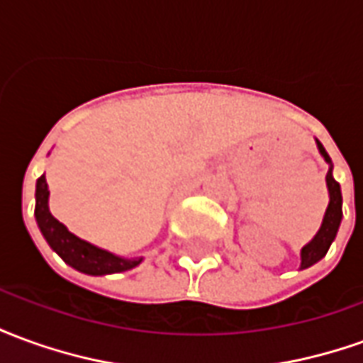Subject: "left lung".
<instances>
[{
  "label": "left lung",
  "instance_id": "8db88e82",
  "mask_svg": "<svg viewBox=\"0 0 363 363\" xmlns=\"http://www.w3.org/2000/svg\"><path fill=\"white\" fill-rule=\"evenodd\" d=\"M317 147H319V153L325 157V161L328 163V173H327V189H328V206L327 212H325V218H323V223H320L317 235L313 237L309 243L305 245L301 249V264L299 268L313 267L315 262H319L327 251L330 249V245L335 241L336 233H338V228H340V221H342V192H340V184L335 181L333 177V161L328 157V153L323 147V143L317 140Z\"/></svg>",
  "mask_w": 363,
  "mask_h": 363
}]
</instances>
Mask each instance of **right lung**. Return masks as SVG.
<instances>
[{
  "label": "right lung",
  "mask_w": 363,
  "mask_h": 363,
  "mask_svg": "<svg viewBox=\"0 0 363 363\" xmlns=\"http://www.w3.org/2000/svg\"><path fill=\"white\" fill-rule=\"evenodd\" d=\"M48 196H50V190H48V182L43 174L36 181V223H38V229L46 239V243L50 245L52 251L58 252L66 264L83 274L104 276V274L126 272L142 262V257L140 259H122V257H116V255L74 235L62 221L56 220L50 213Z\"/></svg>",
  "instance_id": "1"
}]
</instances>
